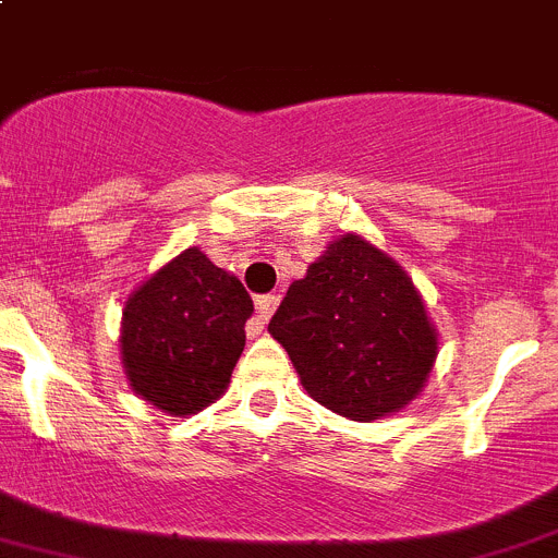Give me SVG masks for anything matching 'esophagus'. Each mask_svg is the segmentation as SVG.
<instances>
[{
  "mask_svg": "<svg viewBox=\"0 0 558 558\" xmlns=\"http://www.w3.org/2000/svg\"><path fill=\"white\" fill-rule=\"evenodd\" d=\"M254 306H257V326H259V329H263V326L270 320V315H274L276 306H279V295H274V293L257 295Z\"/></svg>",
  "mask_w": 558,
  "mask_h": 558,
  "instance_id": "1",
  "label": "esophagus"
}]
</instances>
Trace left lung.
I'll list each match as a JSON object with an SVG mask.
<instances>
[{"label": "left lung", "instance_id": "8db88e82", "mask_svg": "<svg viewBox=\"0 0 558 558\" xmlns=\"http://www.w3.org/2000/svg\"><path fill=\"white\" fill-rule=\"evenodd\" d=\"M268 331L318 403L351 421L398 412L426 385L437 331L407 270L342 234L290 284Z\"/></svg>", "mask_w": 558, "mask_h": 558}]
</instances>
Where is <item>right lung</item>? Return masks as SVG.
<instances>
[{
  "instance_id": "right-lung-1",
  "label": "right lung",
  "mask_w": 558,
  "mask_h": 558,
  "mask_svg": "<svg viewBox=\"0 0 558 558\" xmlns=\"http://www.w3.org/2000/svg\"><path fill=\"white\" fill-rule=\"evenodd\" d=\"M252 295L196 245L126 299L121 360L130 387L173 417L196 415L229 387L245 345Z\"/></svg>"
}]
</instances>
